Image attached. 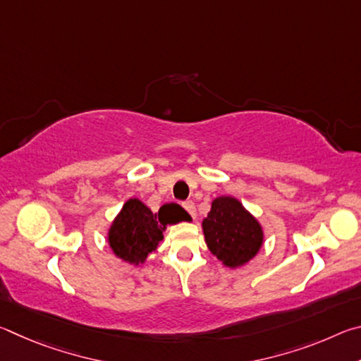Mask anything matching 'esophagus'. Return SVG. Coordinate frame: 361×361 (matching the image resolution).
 <instances>
[{
  "mask_svg": "<svg viewBox=\"0 0 361 361\" xmlns=\"http://www.w3.org/2000/svg\"><path fill=\"white\" fill-rule=\"evenodd\" d=\"M183 207H185V210L189 213V215L195 218V205L192 200H186V202H183Z\"/></svg>",
  "mask_w": 361,
  "mask_h": 361,
  "instance_id": "esophagus-1",
  "label": "esophagus"
}]
</instances>
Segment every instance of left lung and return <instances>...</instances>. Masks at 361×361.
<instances>
[{
  "instance_id": "left-lung-1",
  "label": "left lung",
  "mask_w": 361,
  "mask_h": 361,
  "mask_svg": "<svg viewBox=\"0 0 361 361\" xmlns=\"http://www.w3.org/2000/svg\"><path fill=\"white\" fill-rule=\"evenodd\" d=\"M205 243L224 267L239 269L259 253L264 243L261 223L232 195L213 199L202 221Z\"/></svg>"
}]
</instances>
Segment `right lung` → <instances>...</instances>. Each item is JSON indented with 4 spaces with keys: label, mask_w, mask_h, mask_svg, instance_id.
Instances as JSON below:
<instances>
[{
    "label": "right lung",
    "mask_w": 361,
    "mask_h": 361,
    "mask_svg": "<svg viewBox=\"0 0 361 361\" xmlns=\"http://www.w3.org/2000/svg\"><path fill=\"white\" fill-rule=\"evenodd\" d=\"M189 215L180 205L162 213H152L142 200L132 197L122 205L108 229V245L116 258L129 264H143L146 258L156 252L164 239L167 224L186 221Z\"/></svg>",
    "instance_id": "1"
}]
</instances>
